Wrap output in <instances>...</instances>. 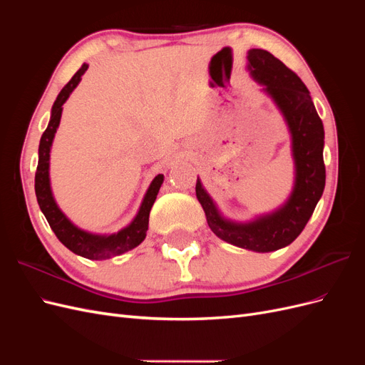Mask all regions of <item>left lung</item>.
Masks as SVG:
<instances>
[{
  "label": "left lung",
  "mask_w": 365,
  "mask_h": 365,
  "mask_svg": "<svg viewBox=\"0 0 365 365\" xmlns=\"http://www.w3.org/2000/svg\"><path fill=\"white\" fill-rule=\"evenodd\" d=\"M248 70L254 81L263 85V91L272 97L288 123L295 163L294 190L279 210L245 224L231 222L220 216L200 178L196 181V197L204 208L208 227L219 239L239 248L269 252L292 244L323 195L324 128L306 85L269 51L250 50Z\"/></svg>",
  "instance_id": "obj_1"
}]
</instances>
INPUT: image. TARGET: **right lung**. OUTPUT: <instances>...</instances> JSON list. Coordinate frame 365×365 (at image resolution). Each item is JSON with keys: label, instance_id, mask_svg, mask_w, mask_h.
Returning a JSON list of instances; mask_svg holds the SVG:
<instances>
[{"label": "right lung", "instance_id": "1", "mask_svg": "<svg viewBox=\"0 0 365 365\" xmlns=\"http://www.w3.org/2000/svg\"><path fill=\"white\" fill-rule=\"evenodd\" d=\"M86 70H88V65L83 63L79 68V71L71 77V81L62 88L56 102H54L51 108L50 123L46 132L42 134L41 143H39V160H38V168L35 175V192H36L41 212L43 213V216H46L47 222L54 231V235H56V237L65 247H67L70 251H73L74 254H77V256H82L85 259L105 260V259L120 256V254L138 247L141 242L145 240L148 227H149L150 208L157 200V195L160 192L164 176L157 175L155 178H153L145 195V200L141 202L137 216L128 227L120 230L118 233L103 235V236L88 233V231H83L81 228H77L74 224H71L70 219L61 212V208L58 207L56 201H54L51 187H50V175H48L50 149H51L54 134H56V129L61 123L62 105L67 102V98L70 97L74 88L79 85L82 76Z\"/></svg>", "mask_w": 365, "mask_h": 365}]
</instances>
